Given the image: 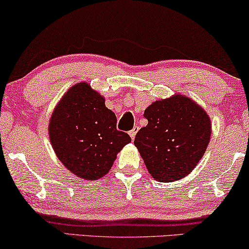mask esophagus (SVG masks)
<instances>
[{
  "label": "esophagus",
  "mask_w": 249,
  "mask_h": 249,
  "mask_svg": "<svg viewBox=\"0 0 249 249\" xmlns=\"http://www.w3.org/2000/svg\"><path fill=\"white\" fill-rule=\"evenodd\" d=\"M138 131H139V126H134V127H133L131 131L128 132V134H129V136H131V139L132 140H134V138H135V135H136V133H138Z\"/></svg>",
  "instance_id": "obj_1"
}]
</instances>
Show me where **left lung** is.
I'll use <instances>...</instances> for the list:
<instances>
[{
    "label": "left lung",
    "mask_w": 249,
    "mask_h": 249,
    "mask_svg": "<svg viewBox=\"0 0 249 249\" xmlns=\"http://www.w3.org/2000/svg\"><path fill=\"white\" fill-rule=\"evenodd\" d=\"M148 125L136 133L134 144L156 180L175 181L194 169L211 135L208 114L190 98L176 94L158 100L143 114Z\"/></svg>",
    "instance_id": "obj_1"
}]
</instances>
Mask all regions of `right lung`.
I'll return each mask as SVG.
<instances>
[{"label": "right lung", "mask_w": 249, "mask_h": 249, "mask_svg": "<svg viewBox=\"0 0 249 249\" xmlns=\"http://www.w3.org/2000/svg\"><path fill=\"white\" fill-rule=\"evenodd\" d=\"M117 118L105 99L86 82L66 92L50 122V139L61 162L82 179H98L113 166L116 155L131 142L116 128Z\"/></svg>", "instance_id": "obj_1"}]
</instances>
